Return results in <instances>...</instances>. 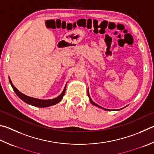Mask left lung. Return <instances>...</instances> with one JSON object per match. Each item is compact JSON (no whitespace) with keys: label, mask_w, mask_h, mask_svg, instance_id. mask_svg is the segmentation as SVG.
<instances>
[{"label":"left lung","mask_w":154,"mask_h":154,"mask_svg":"<svg viewBox=\"0 0 154 154\" xmlns=\"http://www.w3.org/2000/svg\"><path fill=\"white\" fill-rule=\"evenodd\" d=\"M88 96H89V100H90V102H91V103L93 105H94V106H97V107H99V108H102L101 106H98L97 105V104H96V103L95 102H94L93 101H92V100L91 99V97H90V96H89V93H88ZM104 109V110H108V109H106V108H103Z\"/></svg>","instance_id":"left-lung-1"}]
</instances>
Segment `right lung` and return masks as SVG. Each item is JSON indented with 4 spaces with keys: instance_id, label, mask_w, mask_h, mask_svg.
<instances>
[{
    "instance_id": "add662e5",
    "label": "right lung",
    "mask_w": 154,
    "mask_h": 154,
    "mask_svg": "<svg viewBox=\"0 0 154 154\" xmlns=\"http://www.w3.org/2000/svg\"><path fill=\"white\" fill-rule=\"evenodd\" d=\"M9 82L11 83V86L13 89L14 91L15 92V94L17 95V96L19 97V98L21 99L23 102H25L27 104H30L33 106H36V107H39V108H44V107H48V106H50L52 105H54L57 103L59 102L61 100L63 99V97L64 96V95L65 94V89H66V86L65 89H64L63 91L62 92L59 96H58L56 98L52 99V100H40V99H37V98H33V97H29L27 96H26L23 94L21 93L17 89L15 86L13 85V84L11 82V81L9 78Z\"/></svg>"
}]
</instances>
